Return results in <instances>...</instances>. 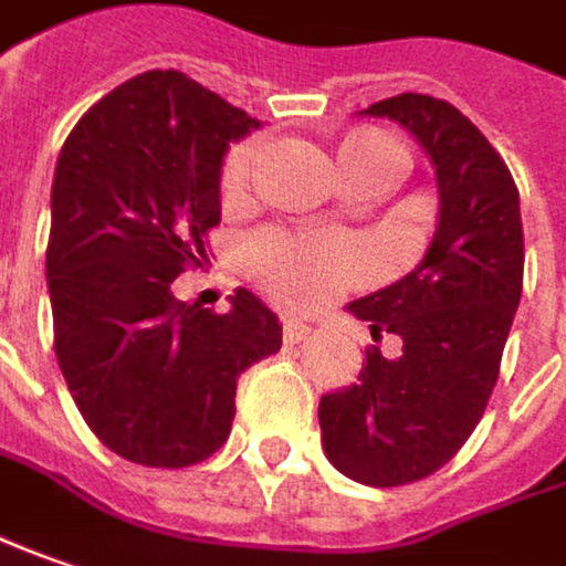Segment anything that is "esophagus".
Segmentation results:
<instances>
[{
	"mask_svg": "<svg viewBox=\"0 0 566 566\" xmlns=\"http://www.w3.org/2000/svg\"><path fill=\"white\" fill-rule=\"evenodd\" d=\"M282 335L287 345H297V342H304L310 335V326L307 323H301V319H294V316H287L282 326Z\"/></svg>",
	"mask_w": 566,
	"mask_h": 566,
	"instance_id": "esophagus-1",
	"label": "esophagus"
}]
</instances>
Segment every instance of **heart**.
<instances>
[{
  "label": "heart",
  "instance_id": "heart-1",
  "mask_svg": "<svg viewBox=\"0 0 566 566\" xmlns=\"http://www.w3.org/2000/svg\"><path fill=\"white\" fill-rule=\"evenodd\" d=\"M259 160V138H243L221 164L224 192H240L250 184ZM345 174H357L374 164L402 170L406 151L380 133H355L338 145ZM243 269L265 284L279 301L291 307H316L335 297L345 284L360 279L364 259L348 240L316 234H287L282 228H265L240 243Z\"/></svg>",
  "mask_w": 566,
  "mask_h": 566
}]
</instances>
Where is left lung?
Wrapping results in <instances>:
<instances>
[{
	"instance_id": "obj_1",
	"label": "left lung",
	"mask_w": 566,
	"mask_h": 566,
	"mask_svg": "<svg viewBox=\"0 0 566 566\" xmlns=\"http://www.w3.org/2000/svg\"><path fill=\"white\" fill-rule=\"evenodd\" d=\"M421 142L440 214L406 279L348 310L370 335L402 338L399 357L367 352L357 382L319 399L323 450L348 479L396 488L447 465L484 415L523 294L520 189L504 158L453 104L399 94L367 107Z\"/></svg>"
}]
</instances>
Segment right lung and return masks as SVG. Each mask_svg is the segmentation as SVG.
<instances>
[{
	"mask_svg": "<svg viewBox=\"0 0 566 566\" xmlns=\"http://www.w3.org/2000/svg\"><path fill=\"white\" fill-rule=\"evenodd\" d=\"M253 129L184 72L151 69L101 97L56 160L53 348L87 428L138 465L186 469L221 450L240 374L282 348L279 316L247 287L228 313L174 297L221 224L228 142Z\"/></svg>",
	"mask_w": 566,
	"mask_h": 566,
	"instance_id": "right-lung-1",
	"label": "right lung"
}]
</instances>
